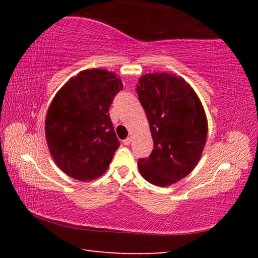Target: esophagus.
I'll list each match as a JSON object with an SVG mask.
<instances>
[{"label":"esophagus","mask_w":258,"mask_h":258,"mask_svg":"<svg viewBox=\"0 0 258 258\" xmlns=\"http://www.w3.org/2000/svg\"><path fill=\"white\" fill-rule=\"evenodd\" d=\"M131 142H132V139H131V138H126L124 141H123V143H124L125 146H130Z\"/></svg>","instance_id":"esophagus-1"}]
</instances>
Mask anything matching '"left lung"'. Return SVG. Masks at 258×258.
<instances>
[{
  "label": "left lung",
  "instance_id": "obj_1",
  "mask_svg": "<svg viewBox=\"0 0 258 258\" xmlns=\"http://www.w3.org/2000/svg\"><path fill=\"white\" fill-rule=\"evenodd\" d=\"M154 140V150L138 161L148 182L167 186L192 172L207 139V118L199 98L181 77L148 74L137 85Z\"/></svg>",
  "mask_w": 258,
  "mask_h": 258
}]
</instances>
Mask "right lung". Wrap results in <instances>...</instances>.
<instances>
[{
  "mask_svg": "<svg viewBox=\"0 0 258 258\" xmlns=\"http://www.w3.org/2000/svg\"><path fill=\"white\" fill-rule=\"evenodd\" d=\"M123 83L103 69H87L64 84L47 110V147L61 171L78 181L107 171L120 145L109 116Z\"/></svg>",
  "mask_w": 258,
  "mask_h": 258,
  "instance_id": "1",
  "label": "right lung"
}]
</instances>
